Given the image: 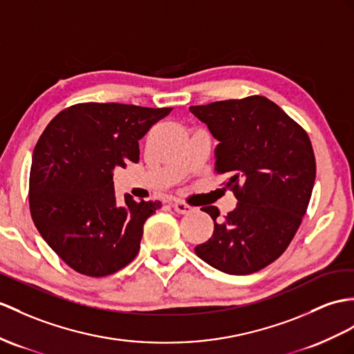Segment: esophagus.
I'll return each mask as SVG.
<instances>
[{
	"label": "esophagus",
	"mask_w": 354,
	"mask_h": 354,
	"mask_svg": "<svg viewBox=\"0 0 354 354\" xmlns=\"http://www.w3.org/2000/svg\"><path fill=\"white\" fill-rule=\"evenodd\" d=\"M171 205H172V209H174V212L180 213V214H186V213H191L192 212V207L187 205L183 201H172Z\"/></svg>",
	"instance_id": "1"
}]
</instances>
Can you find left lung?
<instances>
[{"label": "left lung", "instance_id": "obj_1", "mask_svg": "<svg viewBox=\"0 0 354 354\" xmlns=\"http://www.w3.org/2000/svg\"><path fill=\"white\" fill-rule=\"evenodd\" d=\"M189 111L218 140L214 171L227 177L225 187L239 201L221 223L216 207H203L214 230L195 252L223 273H255L282 255L305 216L315 182L311 141L295 120L263 96Z\"/></svg>", "mask_w": 354, "mask_h": 354}]
</instances>
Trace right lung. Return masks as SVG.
<instances>
[{
	"label": "right lung",
	"mask_w": 354,
	"mask_h": 354,
	"mask_svg": "<svg viewBox=\"0 0 354 354\" xmlns=\"http://www.w3.org/2000/svg\"><path fill=\"white\" fill-rule=\"evenodd\" d=\"M171 108L80 103L50 122L32 151L30 210L34 225L73 270L106 277L140 251L144 223L160 201L118 204L114 169L140 160L138 141Z\"/></svg>",
	"instance_id": "right-lung-1"
}]
</instances>
